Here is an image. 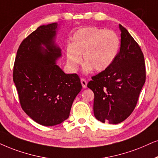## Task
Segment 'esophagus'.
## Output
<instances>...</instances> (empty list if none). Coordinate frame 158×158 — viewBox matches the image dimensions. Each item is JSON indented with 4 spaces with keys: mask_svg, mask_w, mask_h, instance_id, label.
Returning a JSON list of instances; mask_svg holds the SVG:
<instances>
[{
    "mask_svg": "<svg viewBox=\"0 0 158 158\" xmlns=\"http://www.w3.org/2000/svg\"><path fill=\"white\" fill-rule=\"evenodd\" d=\"M81 85H82L83 88H86V87H87V82L85 79H83V78H81Z\"/></svg>",
    "mask_w": 158,
    "mask_h": 158,
    "instance_id": "obj_1",
    "label": "esophagus"
}]
</instances>
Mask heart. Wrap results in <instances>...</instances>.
<instances>
[{"mask_svg":"<svg viewBox=\"0 0 158 158\" xmlns=\"http://www.w3.org/2000/svg\"><path fill=\"white\" fill-rule=\"evenodd\" d=\"M120 48V39L113 31L98 27L78 30L65 48L67 63L72 71H77L83 59L86 63L84 72L93 69L103 71L109 69L117 58Z\"/></svg>","mask_w":158,"mask_h":158,"instance_id":"heart-1","label":"heart"}]
</instances>
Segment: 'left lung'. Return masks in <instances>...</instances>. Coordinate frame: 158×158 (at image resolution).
<instances>
[{
  "mask_svg": "<svg viewBox=\"0 0 158 158\" xmlns=\"http://www.w3.org/2000/svg\"><path fill=\"white\" fill-rule=\"evenodd\" d=\"M120 50L109 69L92 77L87 87L94 93L93 111L98 120L118 124L134 110L146 80L144 57L140 47L123 26Z\"/></svg>",
  "mask_w": 158,
  "mask_h": 158,
  "instance_id": "1",
  "label": "left lung"
}]
</instances>
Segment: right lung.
Returning a JSON list of instances; mask_svg holds the SVG:
<instances>
[{
  "mask_svg": "<svg viewBox=\"0 0 158 158\" xmlns=\"http://www.w3.org/2000/svg\"><path fill=\"white\" fill-rule=\"evenodd\" d=\"M59 25H41L24 39L14 65L13 80L21 106L44 126L58 125L69 118L81 89L79 76L64 73L56 63L62 56L55 44Z\"/></svg>",
  "mask_w": 158,
  "mask_h": 158,
  "instance_id": "add662e5",
  "label": "right lung"
}]
</instances>
